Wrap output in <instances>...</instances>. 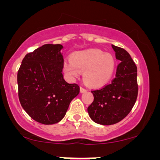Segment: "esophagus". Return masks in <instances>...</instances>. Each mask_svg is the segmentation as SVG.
<instances>
[{
    "mask_svg": "<svg viewBox=\"0 0 160 160\" xmlns=\"http://www.w3.org/2000/svg\"><path fill=\"white\" fill-rule=\"evenodd\" d=\"M86 91H87L86 88H83V87H80V92H81V93H84V92Z\"/></svg>",
    "mask_w": 160,
    "mask_h": 160,
    "instance_id": "obj_1",
    "label": "esophagus"
}]
</instances>
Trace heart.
<instances>
[{"label": "heart", "instance_id": "heart-1", "mask_svg": "<svg viewBox=\"0 0 160 160\" xmlns=\"http://www.w3.org/2000/svg\"><path fill=\"white\" fill-rule=\"evenodd\" d=\"M71 62H65L64 72L72 78L83 72V80L90 87L99 88L108 82L114 72L115 61L109 53L99 49H88L74 52Z\"/></svg>", "mask_w": 160, "mask_h": 160}]
</instances>
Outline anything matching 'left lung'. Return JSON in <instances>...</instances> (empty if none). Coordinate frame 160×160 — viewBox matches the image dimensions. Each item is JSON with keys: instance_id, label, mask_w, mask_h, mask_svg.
I'll list each match as a JSON object with an SVG mask.
<instances>
[{"instance_id": "1", "label": "left lung", "mask_w": 160, "mask_h": 160, "mask_svg": "<svg viewBox=\"0 0 160 160\" xmlns=\"http://www.w3.org/2000/svg\"><path fill=\"white\" fill-rule=\"evenodd\" d=\"M117 66L116 76L110 83L92 90L93 101L88 111L92 120L104 125H113L125 118L135 105L138 97L137 67L129 53L112 45Z\"/></svg>"}]
</instances>
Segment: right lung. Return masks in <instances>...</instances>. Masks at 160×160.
I'll use <instances>...</instances> for the list:
<instances>
[{"label": "right lung", "instance_id": "add662e5", "mask_svg": "<svg viewBox=\"0 0 160 160\" xmlns=\"http://www.w3.org/2000/svg\"><path fill=\"white\" fill-rule=\"evenodd\" d=\"M62 49L60 44L44 45L26 54L18 71L21 105L32 119L44 125L62 120L80 93L77 83L63 79Z\"/></svg>", "mask_w": 160, "mask_h": 160}]
</instances>
